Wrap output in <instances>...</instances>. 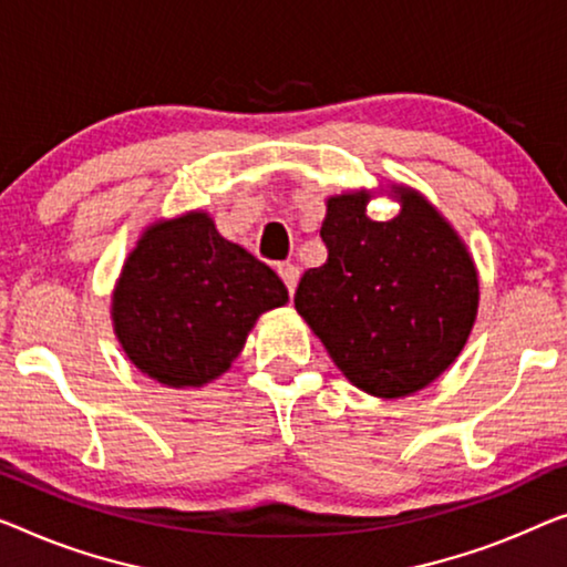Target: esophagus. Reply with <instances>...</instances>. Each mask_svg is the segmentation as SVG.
<instances>
[{
    "label": "esophagus",
    "mask_w": 567,
    "mask_h": 567,
    "mask_svg": "<svg viewBox=\"0 0 567 567\" xmlns=\"http://www.w3.org/2000/svg\"><path fill=\"white\" fill-rule=\"evenodd\" d=\"M277 275L282 277V282L287 287V292H295V287H298V280H300V269L290 265V261H285V265H277Z\"/></svg>",
    "instance_id": "obj_1"
}]
</instances>
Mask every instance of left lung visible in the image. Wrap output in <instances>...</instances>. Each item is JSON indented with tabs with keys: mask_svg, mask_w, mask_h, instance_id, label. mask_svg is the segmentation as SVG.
Returning a JSON list of instances; mask_svg holds the SVG:
<instances>
[{
	"mask_svg": "<svg viewBox=\"0 0 567 567\" xmlns=\"http://www.w3.org/2000/svg\"><path fill=\"white\" fill-rule=\"evenodd\" d=\"M392 190L402 208L390 221L367 216V190L328 198L320 226L328 259L295 292V308L343 377L384 400L441 377L478 312L466 244L420 193Z\"/></svg>",
	"mask_w": 567,
	"mask_h": 567,
	"instance_id": "8db88e82",
	"label": "left lung"
}]
</instances>
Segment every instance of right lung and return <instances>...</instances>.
<instances>
[{
    "mask_svg": "<svg viewBox=\"0 0 567 567\" xmlns=\"http://www.w3.org/2000/svg\"><path fill=\"white\" fill-rule=\"evenodd\" d=\"M285 302L287 287L265 261L190 210L140 236L114 287L112 320L132 364L181 390L221 377L261 312Z\"/></svg>",
    "mask_w": 567,
    "mask_h": 567,
    "instance_id": "1",
    "label": "right lung"
}]
</instances>
